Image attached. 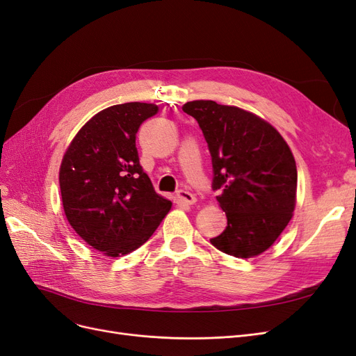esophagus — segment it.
Listing matches in <instances>:
<instances>
[{"label": "esophagus", "mask_w": 356, "mask_h": 356, "mask_svg": "<svg viewBox=\"0 0 356 356\" xmlns=\"http://www.w3.org/2000/svg\"><path fill=\"white\" fill-rule=\"evenodd\" d=\"M177 198L181 204H186V205H192V204L197 202V198H195L191 192L183 191V189L177 192Z\"/></svg>", "instance_id": "esophagus-1"}]
</instances>
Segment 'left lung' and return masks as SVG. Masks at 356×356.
<instances>
[{"mask_svg": "<svg viewBox=\"0 0 356 356\" xmlns=\"http://www.w3.org/2000/svg\"><path fill=\"white\" fill-rule=\"evenodd\" d=\"M183 111L198 121L209 145L216 200L227 226L210 243L250 259L266 251L296 209L297 167L290 146L268 121L238 106L193 100Z\"/></svg>", "mask_w": 356, "mask_h": 356, "instance_id": "left-lung-1", "label": "left lung"}]
</instances>
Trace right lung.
<instances>
[{"instance_id": "1", "label": "right lung", "mask_w": 356, "mask_h": 356, "mask_svg": "<svg viewBox=\"0 0 356 356\" xmlns=\"http://www.w3.org/2000/svg\"><path fill=\"white\" fill-rule=\"evenodd\" d=\"M154 103L130 102L97 112L67 146L59 170L63 211L88 245L109 257L131 253L171 210L143 173L136 147Z\"/></svg>"}]
</instances>
